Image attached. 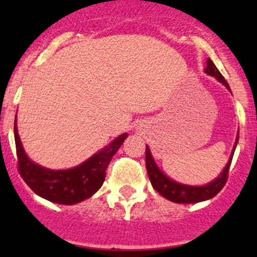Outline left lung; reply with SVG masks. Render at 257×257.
<instances>
[{"label": "left lung", "mask_w": 257, "mask_h": 257, "mask_svg": "<svg viewBox=\"0 0 257 257\" xmlns=\"http://www.w3.org/2000/svg\"><path fill=\"white\" fill-rule=\"evenodd\" d=\"M204 72L206 75L213 76V77L216 78L220 83H222L227 89L231 91V88H229L227 81L223 78V76L221 75L219 70H217V67L215 66V64L210 60V59H208V61H206V67L204 69ZM238 140H239V133H238L237 138H235V143L234 146H233L232 153L231 156H229V159L228 162H227L225 168L222 169V172H221L220 175L217 176V178H215L213 181H210L209 184L203 186H191L180 184V182L175 181V180L170 179L169 176H167L166 174L159 169L155 158L152 157L151 150H150L149 146H146V169L153 188H155L159 194H162L164 198H167L168 200H172L174 203H179V204H190V203H199L204 202V200L211 199L222 190V187L226 184L229 166H231L233 153H234L235 147H237Z\"/></svg>", "instance_id": "8db88e82"}]
</instances>
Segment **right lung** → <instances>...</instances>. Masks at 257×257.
<instances>
[{
  "label": "right lung",
  "instance_id": "right-lung-1",
  "mask_svg": "<svg viewBox=\"0 0 257 257\" xmlns=\"http://www.w3.org/2000/svg\"><path fill=\"white\" fill-rule=\"evenodd\" d=\"M126 137V133L117 137L77 167L54 170L40 166L29 158L18 134L17 117L14 119V139L20 175L37 196L64 205L77 204L89 198L101 187L108 163Z\"/></svg>",
  "mask_w": 257,
  "mask_h": 257
}]
</instances>
